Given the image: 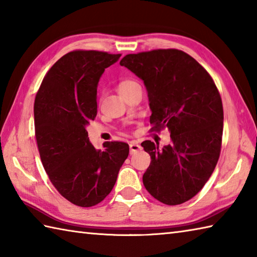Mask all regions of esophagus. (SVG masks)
Segmentation results:
<instances>
[{
  "label": "esophagus",
  "instance_id": "1",
  "mask_svg": "<svg viewBox=\"0 0 257 257\" xmlns=\"http://www.w3.org/2000/svg\"><path fill=\"white\" fill-rule=\"evenodd\" d=\"M129 147H130V154H132V155L138 153V152H140V150H142V146H140L137 143H135V142L130 143Z\"/></svg>",
  "mask_w": 257,
  "mask_h": 257
}]
</instances>
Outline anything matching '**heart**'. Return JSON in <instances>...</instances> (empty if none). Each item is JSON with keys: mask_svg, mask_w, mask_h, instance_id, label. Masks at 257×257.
<instances>
[{"mask_svg": "<svg viewBox=\"0 0 257 257\" xmlns=\"http://www.w3.org/2000/svg\"><path fill=\"white\" fill-rule=\"evenodd\" d=\"M135 84H138V82L135 81V80H133V79H123V80H121V81H120L119 84H118L119 92L125 91V90L132 88L133 85H135Z\"/></svg>", "mask_w": 257, "mask_h": 257, "instance_id": "1", "label": "heart"}]
</instances>
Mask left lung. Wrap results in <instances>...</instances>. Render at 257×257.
I'll use <instances>...</instances> for the list:
<instances>
[{
    "label": "left lung",
    "mask_w": 257,
    "mask_h": 257,
    "mask_svg": "<svg viewBox=\"0 0 257 257\" xmlns=\"http://www.w3.org/2000/svg\"><path fill=\"white\" fill-rule=\"evenodd\" d=\"M144 80L152 109V132L167 128L172 143L142 146L152 162L143 176L148 193L166 205L192 199L207 183L222 148L224 111L213 78L189 54L157 49L120 61Z\"/></svg>",
    "instance_id": "8db88e82"
}]
</instances>
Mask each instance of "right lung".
<instances>
[{"instance_id":"obj_1","label":"right lung","mask_w":257,"mask_h":257,"mask_svg":"<svg viewBox=\"0 0 257 257\" xmlns=\"http://www.w3.org/2000/svg\"><path fill=\"white\" fill-rule=\"evenodd\" d=\"M121 54L74 50L44 75L34 100V129L50 182L80 207L99 204L111 192L129 155L121 142L95 150L85 130L97 115V87L104 69Z\"/></svg>"}]
</instances>
